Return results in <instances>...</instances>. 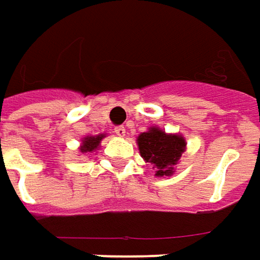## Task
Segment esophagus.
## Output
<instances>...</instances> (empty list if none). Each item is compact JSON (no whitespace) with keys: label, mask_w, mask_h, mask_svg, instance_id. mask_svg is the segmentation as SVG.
Returning a JSON list of instances; mask_svg holds the SVG:
<instances>
[{"label":"esophagus","mask_w":260,"mask_h":260,"mask_svg":"<svg viewBox=\"0 0 260 260\" xmlns=\"http://www.w3.org/2000/svg\"><path fill=\"white\" fill-rule=\"evenodd\" d=\"M114 133L120 136V137H123L126 134V128H124V126H116L114 127Z\"/></svg>","instance_id":"obj_1"}]
</instances>
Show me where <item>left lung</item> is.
Masks as SVG:
<instances>
[{
  "label": "left lung",
  "mask_w": 260,
  "mask_h": 260,
  "mask_svg": "<svg viewBox=\"0 0 260 260\" xmlns=\"http://www.w3.org/2000/svg\"><path fill=\"white\" fill-rule=\"evenodd\" d=\"M141 157L157 168L155 175H171L173 167L180 160L185 148V140L177 134H166L153 127L137 139Z\"/></svg>",
  "instance_id": "1"
}]
</instances>
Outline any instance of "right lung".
<instances>
[{
	"mask_svg": "<svg viewBox=\"0 0 260 260\" xmlns=\"http://www.w3.org/2000/svg\"><path fill=\"white\" fill-rule=\"evenodd\" d=\"M103 137H105L103 134H100V136H94V137H93V136H90V137H86L85 140H83L82 147H80V151H82V153H87V151H93V150H96V148L99 147V143Z\"/></svg>",
	"mask_w": 260,
	"mask_h": 260,
	"instance_id": "right-lung-1",
	"label": "right lung"
}]
</instances>
